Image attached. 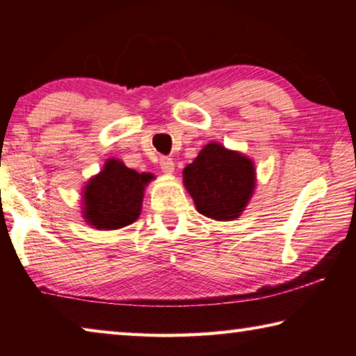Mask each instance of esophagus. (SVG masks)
I'll return each mask as SVG.
<instances>
[{"label": "esophagus", "instance_id": "obj_1", "mask_svg": "<svg viewBox=\"0 0 356 356\" xmlns=\"http://www.w3.org/2000/svg\"><path fill=\"white\" fill-rule=\"evenodd\" d=\"M160 168L165 174H172L174 170H176V166H174V161H172V159H170V156H161Z\"/></svg>", "mask_w": 356, "mask_h": 356}]
</instances>
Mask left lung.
I'll return each instance as SVG.
<instances>
[{"mask_svg":"<svg viewBox=\"0 0 356 356\" xmlns=\"http://www.w3.org/2000/svg\"><path fill=\"white\" fill-rule=\"evenodd\" d=\"M196 210L215 221H234L256 190V165L248 155L210 141L182 171Z\"/></svg>","mask_w":356,"mask_h":356,"instance_id":"left-lung-1","label":"left lung"}]
</instances>
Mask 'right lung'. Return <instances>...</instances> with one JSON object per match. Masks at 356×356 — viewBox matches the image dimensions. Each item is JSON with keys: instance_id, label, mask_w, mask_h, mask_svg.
<instances>
[{"instance_id": "1", "label": "right lung", "mask_w": 356, "mask_h": 356, "mask_svg": "<svg viewBox=\"0 0 356 356\" xmlns=\"http://www.w3.org/2000/svg\"><path fill=\"white\" fill-rule=\"evenodd\" d=\"M150 172H136L119 159H108L100 172L81 190V216L97 231H116L141 215L144 190L154 180Z\"/></svg>"}]
</instances>
